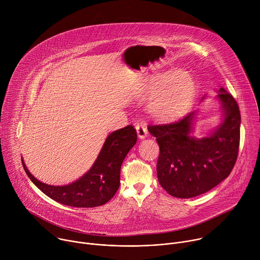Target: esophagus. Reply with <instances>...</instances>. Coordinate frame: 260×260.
<instances>
[{"label": "esophagus", "instance_id": "esophagus-1", "mask_svg": "<svg viewBox=\"0 0 260 260\" xmlns=\"http://www.w3.org/2000/svg\"><path fill=\"white\" fill-rule=\"evenodd\" d=\"M136 129H137V134H138V137L140 139H145L148 135V131L146 128V126L144 124H141V123H137L136 124Z\"/></svg>", "mask_w": 260, "mask_h": 260}]
</instances>
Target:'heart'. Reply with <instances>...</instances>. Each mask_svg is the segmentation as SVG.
<instances>
[{"instance_id":"1","label":"heart","mask_w":260,"mask_h":260,"mask_svg":"<svg viewBox=\"0 0 260 260\" xmlns=\"http://www.w3.org/2000/svg\"><path fill=\"white\" fill-rule=\"evenodd\" d=\"M159 88L148 104L149 113L160 120L181 117L190 107L196 95V83L187 72L172 70L154 84Z\"/></svg>"}]
</instances>
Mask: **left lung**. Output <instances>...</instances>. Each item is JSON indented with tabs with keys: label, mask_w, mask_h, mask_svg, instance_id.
<instances>
[{
	"label": "left lung",
	"mask_w": 260,
	"mask_h": 260,
	"mask_svg": "<svg viewBox=\"0 0 260 260\" xmlns=\"http://www.w3.org/2000/svg\"><path fill=\"white\" fill-rule=\"evenodd\" d=\"M218 92L222 119L206 137L193 136L197 111L178 122L148 127L159 145L158 182L175 198L203 194L228 178L234 169L240 146L241 114L231 93L223 87Z\"/></svg>",
	"instance_id": "8db88e82"
}]
</instances>
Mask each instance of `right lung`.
<instances>
[{"instance_id":"add662e5","label":"right lung","mask_w":260,"mask_h":260,"mask_svg":"<svg viewBox=\"0 0 260 260\" xmlns=\"http://www.w3.org/2000/svg\"><path fill=\"white\" fill-rule=\"evenodd\" d=\"M137 142L133 125L111 133L91 168L79 179L68 185L54 186L39 181L22 166L31 182L43 193L62 205L76 208H93L105 205L114 197L120 185L122 161Z\"/></svg>"}]
</instances>
